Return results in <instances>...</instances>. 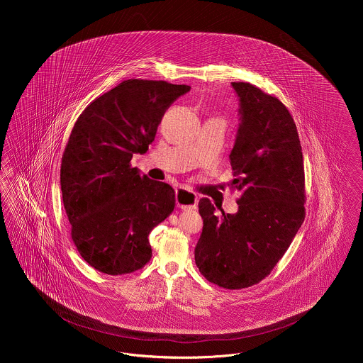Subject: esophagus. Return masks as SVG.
Returning <instances> with one entry per match:
<instances>
[{
	"label": "esophagus",
	"mask_w": 363,
	"mask_h": 363,
	"mask_svg": "<svg viewBox=\"0 0 363 363\" xmlns=\"http://www.w3.org/2000/svg\"><path fill=\"white\" fill-rule=\"evenodd\" d=\"M197 203H199L197 196L193 191H190L187 189H183V187L176 190V204H177V207L182 208V209H194L197 207Z\"/></svg>",
	"instance_id": "34e87169"
}]
</instances>
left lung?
<instances>
[{"label":"left lung","mask_w":363,"mask_h":363,"mask_svg":"<svg viewBox=\"0 0 363 363\" xmlns=\"http://www.w3.org/2000/svg\"><path fill=\"white\" fill-rule=\"evenodd\" d=\"M232 86L240 102V125L229 155L239 211L216 215L211 201L201 199L204 226L194 255L209 282L243 289L269 275L303 223L305 167L286 106L249 82Z\"/></svg>","instance_id":"left-lung-1"}]
</instances>
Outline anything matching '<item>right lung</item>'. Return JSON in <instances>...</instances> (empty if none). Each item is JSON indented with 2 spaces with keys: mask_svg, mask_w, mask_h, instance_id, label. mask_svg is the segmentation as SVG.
I'll return each mask as SVG.
<instances>
[{
  "mask_svg": "<svg viewBox=\"0 0 363 363\" xmlns=\"http://www.w3.org/2000/svg\"><path fill=\"white\" fill-rule=\"evenodd\" d=\"M189 91L127 79L88 104L74 124L61 159L62 203L77 250L104 274H130L151 259L148 236L173 212L174 190L130 162L148 151L164 111Z\"/></svg>",
  "mask_w": 363,
  "mask_h": 363,
  "instance_id": "right-lung-1",
  "label": "right lung"
}]
</instances>
